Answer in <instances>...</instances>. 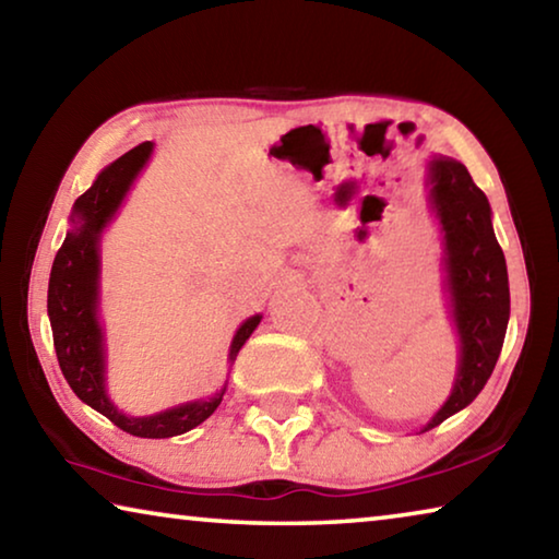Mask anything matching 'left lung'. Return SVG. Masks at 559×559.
<instances>
[{
  "label": "left lung",
  "mask_w": 559,
  "mask_h": 559,
  "mask_svg": "<svg viewBox=\"0 0 559 559\" xmlns=\"http://www.w3.org/2000/svg\"><path fill=\"white\" fill-rule=\"evenodd\" d=\"M431 206L443 231V269L456 325L461 359L447 404L424 427H439L476 400L493 374L510 318L503 249L490 224V204L468 169L453 157H431Z\"/></svg>",
  "instance_id": "1"
}]
</instances>
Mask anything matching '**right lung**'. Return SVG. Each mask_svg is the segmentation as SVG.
Wrapping results in <instances>:
<instances>
[{"mask_svg": "<svg viewBox=\"0 0 559 559\" xmlns=\"http://www.w3.org/2000/svg\"><path fill=\"white\" fill-rule=\"evenodd\" d=\"M150 153H153V143L132 147L130 153L103 169L91 189L75 200L69 219L71 229L51 266L49 320L59 367L81 402L108 416L118 429L132 433V437L169 439L210 419L216 406L222 404L226 386L210 400L179 404L175 409L153 416L122 414L106 394V349H103V330L98 323L100 231L118 212L122 197L128 194L132 179L145 167ZM259 323L261 316H253L236 330L229 362H234Z\"/></svg>", "mask_w": 559, "mask_h": 559, "instance_id": "1", "label": "right lung"}]
</instances>
